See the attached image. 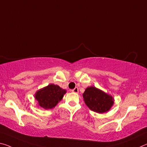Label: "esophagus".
I'll list each match as a JSON object with an SVG mask.
<instances>
[{"label": "esophagus", "mask_w": 147, "mask_h": 147, "mask_svg": "<svg viewBox=\"0 0 147 147\" xmlns=\"http://www.w3.org/2000/svg\"><path fill=\"white\" fill-rule=\"evenodd\" d=\"M72 92L75 93V94H77V93H78V88H74L73 90H72Z\"/></svg>", "instance_id": "obj_1"}]
</instances>
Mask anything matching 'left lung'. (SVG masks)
<instances>
[{"label": "left lung", "instance_id": "8db88e82", "mask_svg": "<svg viewBox=\"0 0 147 147\" xmlns=\"http://www.w3.org/2000/svg\"><path fill=\"white\" fill-rule=\"evenodd\" d=\"M83 98L90 110L98 113L109 111L114 104V99L111 95L94 86L86 88Z\"/></svg>", "mask_w": 147, "mask_h": 147}]
</instances>
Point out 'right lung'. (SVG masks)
<instances>
[{"instance_id": "obj_1", "label": "right lung", "mask_w": 147, "mask_h": 147, "mask_svg": "<svg viewBox=\"0 0 147 147\" xmlns=\"http://www.w3.org/2000/svg\"><path fill=\"white\" fill-rule=\"evenodd\" d=\"M65 93V90L62 89L59 86L51 84L37 91L34 97L39 106L45 109H50L57 105Z\"/></svg>"}]
</instances>
